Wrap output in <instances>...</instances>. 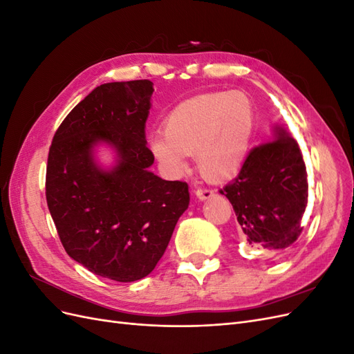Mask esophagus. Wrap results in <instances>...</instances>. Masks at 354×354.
Returning a JSON list of instances; mask_svg holds the SVG:
<instances>
[{"label": "esophagus", "instance_id": "esophagus-1", "mask_svg": "<svg viewBox=\"0 0 354 354\" xmlns=\"http://www.w3.org/2000/svg\"><path fill=\"white\" fill-rule=\"evenodd\" d=\"M195 195H196L198 199L205 201V199L212 198L216 194H214V190H209V189H198V190L195 192Z\"/></svg>", "mask_w": 354, "mask_h": 354}]
</instances>
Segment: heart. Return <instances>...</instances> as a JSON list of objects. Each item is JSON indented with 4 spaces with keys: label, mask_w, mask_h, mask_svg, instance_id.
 Masks as SVG:
<instances>
[{
    "label": "heart",
    "mask_w": 354,
    "mask_h": 354,
    "mask_svg": "<svg viewBox=\"0 0 354 354\" xmlns=\"http://www.w3.org/2000/svg\"><path fill=\"white\" fill-rule=\"evenodd\" d=\"M254 104L245 93L216 91L178 103L164 122V134L149 138V149L167 174L186 173V156L196 159L209 181L233 177L250 153Z\"/></svg>",
    "instance_id": "obj_1"
}]
</instances>
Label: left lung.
<instances>
[{"label": "left lung", "mask_w": 354, "mask_h": 354, "mask_svg": "<svg viewBox=\"0 0 354 354\" xmlns=\"http://www.w3.org/2000/svg\"><path fill=\"white\" fill-rule=\"evenodd\" d=\"M233 205L241 234L251 246L282 251L303 232L308 183L301 151L282 127L254 147L236 178L220 190Z\"/></svg>", "instance_id": "8db88e82"}]
</instances>
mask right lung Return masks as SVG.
<instances>
[{
    "mask_svg": "<svg viewBox=\"0 0 354 354\" xmlns=\"http://www.w3.org/2000/svg\"><path fill=\"white\" fill-rule=\"evenodd\" d=\"M152 93L149 80L94 88L63 120L48 152L46 198L63 248L116 282L138 281L155 269L190 201L185 181L149 171L155 158L145 127ZM97 142L117 151L109 171L95 164Z\"/></svg>",
    "mask_w": 354,
    "mask_h": 354,
    "instance_id": "1",
    "label": "right lung"
}]
</instances>
